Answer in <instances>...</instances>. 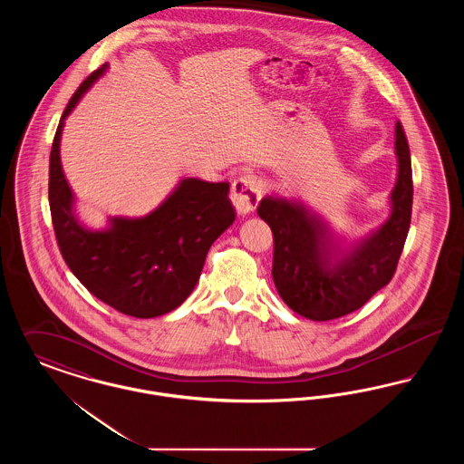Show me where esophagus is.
<instances>
[{
    "instance_id": "1",
    "label": "esophagus",
    "mask_w": 464,
    "mask_h": 464,
    "mask_svg": "<svg viewBox=\"0 0 464 464\" xmlns=\"http://www.w3.org/2000/svg\"><path fill=\"white\" fill-rule=\"evenodd\" d=\"M263 198L261 179L254 174L238 177L231 186V201L240 216L254 212Z\"/></svg>"
}]
</instances>
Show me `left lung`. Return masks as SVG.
I'll return each instance as SVG.
<instances>
[{
  "label": "left lung",
  "mask_w": 464,
  "mask_h": 464,
  "mask_svg": "<svg viewBox=\"0 0 464 464\" xmlns=\"http://www.w3.org/2000/svg\"><path fill=\"white\" fill-rule=\"evenodd\" d=\"M398 174L392 212L367 237L343 243L331 226L301 201L266 197L257 214L273 231V282L288 308L327 322L362 308L395 275L412 214V167L407 137L397 121Z\"/></svg>",
  "instance_id": "8db88e82"
}]
</instances>
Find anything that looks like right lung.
I'll use <instances>...</instances> for the list:
<instances>
[{
	"instance_id": "obj_1",
	"label": "right lung",
	"mask_w": 464,
	"mask_h": 464,
	"mask_svg": "<svg viewBox=\"0 0 464 464\" xmlns=\"http://www.w3.org/2000/svg\"><path fill=\"white\" fill-rule=\"evenodd\" d=\"M93 71L71 97L50 151L48 201L61 254L74 276L111 308L155 318L179 308L198 282L212 243L235 222L229 182L182 179L176 189L139 219L112 218L93 231L78 221L61 163L64 120L106 72Z\"/></svg>"
}]
</instances>
